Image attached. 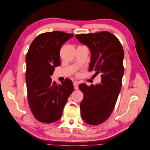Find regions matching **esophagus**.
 I'll list each match as a JSON object with an SVG mask.
<instances>
[{
	"instance_id": "esophagus-1",
	"label": "esophagus",
	"mask_w": 150,
	"mask_h": 150,
	"mask_svg": "<svg viewBox=\"0 0 150 150\" xmlns=\"http://www.w3.org/2000/svg\"><path fill=\"white\" fill-rule=\"evenodd\" d=\"M73 85L74 86V89H78L79 88V83L78 81H74V82L73 83Z\"/></svg>"
}]
</instances>
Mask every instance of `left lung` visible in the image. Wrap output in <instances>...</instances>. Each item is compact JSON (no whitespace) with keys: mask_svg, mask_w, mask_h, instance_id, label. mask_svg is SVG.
<instances>
[{"mask_svg":"<svg viewBox=\"0 0 150 150\" xmlns=\"http://www.w3.org/2000/svg\"><path fill=\"white\" fill-rule=\"evenodd\" d=\"M75 37L91 52L89 70L101 74V84L79 86L84 94L80 104L81 117L88 125H99L110 116L121 91L124 51L120 40L107 31Z\"/></svg>","mask_w":150,"mask_h":150,"instance_id":"8db88e82","label":"left lung"}]
</instances>
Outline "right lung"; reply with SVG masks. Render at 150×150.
Instances as JSON below:
<instances>
[{"label":"right lung","mask_w":150,"mask_h":150,"mask_svg":"<svg viewBox=\"0 0 150 150\" xmlns=\"http://www.w3.org/2000/svg\"><path fill=\"white\" fill-rule=\"evenodd\" d=\"M74 35L53 31L36 37L25 57V81L30 110L38 121L51 123L61 118L67 99L74 91L71 80L61 84L52 81L55 67L60 66V49Z\"/></svg>","instance_id":"add662e5"}]
</instances>
